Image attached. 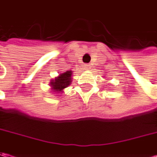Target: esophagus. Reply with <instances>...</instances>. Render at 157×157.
Returning <instances> with one entry per match:
<instances>
[{
    "instance_id": "34e87169",
    "label": "esophagus",
    "mask_w": 157,
    "mask_h": 157,
    "mask_svg": "<svg viewBox=\"0 0 157 157\" xmlns=\"http://www.w3.org/2000/svg\"><path fill=\"white\" fill-rule=\"evenodd\" d=\"M85 66H86V69H89V67H90L91 65H90L89 63H86V64H85Z\"/></svg>"
}]
</instances>
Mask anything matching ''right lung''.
I'll return each instance as SVG.
<instances>
[{"label": "right lung", "instance_id": "obj_1", "mask_svg": "<svg viewBox=\"0 0 157 157\" xmlns=\"http://www.w3.org/2000/svg\"><path fill=\"white\" fill-rule=\"evenodd\" d=\"M71 71H65L64 73L60 74L59 77L56 78L55 80L52 82L51 85H52V89L55 90L57 93H59L63 89L67 87L71 84Z\"/></svg>", "mask_w": 157, "mask_h": 157}]
</instances>
